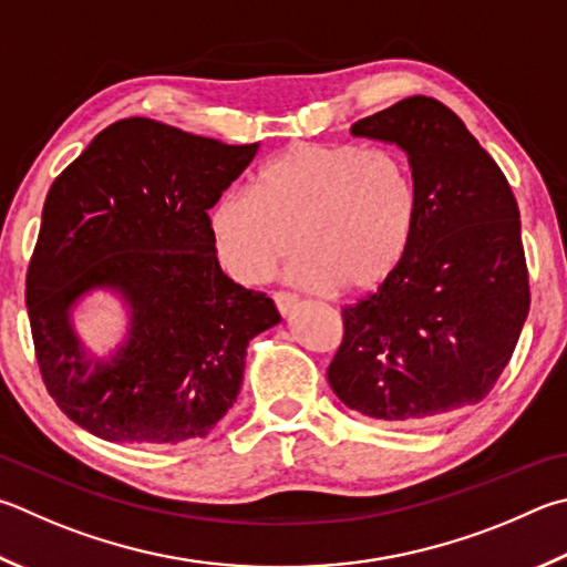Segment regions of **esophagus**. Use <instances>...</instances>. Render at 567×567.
Returning <instances> with one entry per match:
<instances>
[{
	"instance_id": "1",
	"label": "esophagus",
	"mask_w": 567,
	"mask_h": 567,
	"mask_svg": "<svg viewBox=\"0 0 567 567\" xmlns=\"http://www.w3.org/2000/svg\"><path fill=\"white\" fill-rule=\"evenodd\" d=\"M272 300H275V307H277V312H280V315H290L297 307V295L285 292V290L272 292Z\"/></svg>"
}]
</instances>
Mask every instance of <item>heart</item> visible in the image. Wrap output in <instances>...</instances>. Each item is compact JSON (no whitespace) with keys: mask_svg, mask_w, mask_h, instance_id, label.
Returning a JSON list of instances; mask_svg holds the SVG:
<instances>
[{"mask_svg":"<svg viewBox=\"0 0 567 567\" xmlns=\"http://www.w3.org/2000/svg\"><path fill=\"white\" fill-rule=\"evenodd\" d=\"M416 223L414 173L394 151L302 141L257 171L252 193L215 200L210 238L238 282L265 280L297 243V285L367 295L404 262Z\"/></svg>","mask_w":567,"mask_h":567,"instance_id":"heart-1","label":"heart"}]
</instances>
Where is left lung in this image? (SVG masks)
Masks as SVG:
<instances>
[{"label": "left lung", "mask_w": 567, "mask_h": 567, "mask_svg": "<svg viewBox=\"0 0 567 567\" xmlns=\"http://www.w3.org/2000/svg\"><path fill=\"white\" fill-rule=\"evenodd\" d=\"M352 133L406 151L419 223L399 270L342 310L329 386L389 424L478 404L511 362L530 307L516 195L456 113L431 96L401 99Z\"/></svg>", "instance_id": "8db88e82"}]
</instances>
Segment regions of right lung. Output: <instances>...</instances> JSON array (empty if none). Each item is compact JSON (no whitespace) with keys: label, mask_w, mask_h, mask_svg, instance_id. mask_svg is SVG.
Masks as SVG:
<instances>
[{"label":"right lung","mask_w":567,"mask_h":567,"mask_svg":"<svg viewBox=\"0 0 567 567\" xmlns=\"http://www.w3.org/2000/svg\"><path fill=\"white\" fill-rule=\"evenodd\" d=\"M255 151L136 116L51 183L27 310L47 391L89 434L176 446L228 414L248 342L280 322L270 297L220 270L210 238L208 210ZM99 286L132 307L127 344L106 363L86 360L70 329V307Z\"/></svg>","instance_id":"obj_1"}]
</instances>
